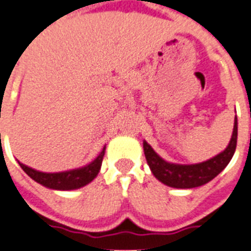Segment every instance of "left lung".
<instances>
[{"label":"left lung","mask_w":251,"mask_h":251,"mask_svg":"<svg viewBox=\"0 0 251 251\" xmlns=\"http://www.w3.org/2000/svg\"><path fill=\"white\" fill-rule=\"evenodd\" d=\"M236 146H237V118L234 120L233 134L228 147L222 153H219L218 156L199 164L179 165L167 163L153 151L147 142H143L146 160L151 168L153 176L168 186L178 187V189L202 186L215 178L233 157Z\"/></svg>","instance_id":"obj_1"}]
</instances>
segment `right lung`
I'll use <instances>...</instances> for the list:
<instances>
[{"label":"right lung","mask_w":251,"mask_h":251,"mask_svg":"<svg viewBox=\"0 0 251 251\" xmlns=\"http://www.w3.org/2000/svg\"><path fill=\"white\" fill-rule=\"evenodd\" d=\"M104 153H105V147L102 149L100 155L91 164L79 168V169L61 172V173H43V172L35 171L32 168L25 167V164H22L19 161L18 163L31 178L35 179L36 182L41 183V185H44V186L49 187V189L74 190V189H79V187L84 186L87 183H90L98 176L100 167H101Z\"/></svg>","instance_id":"right-lung-1"}]
</instances>
